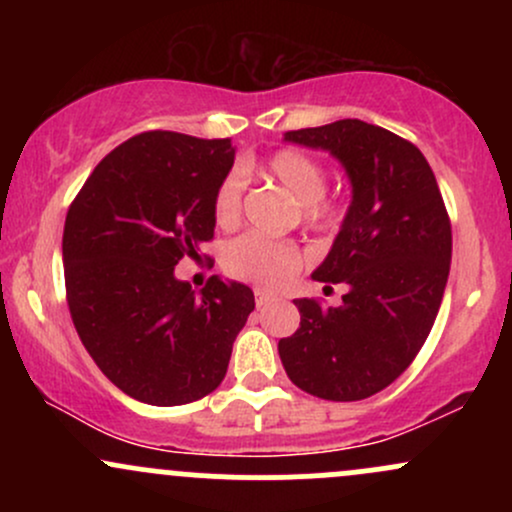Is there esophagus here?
Returning a JSON list of instances; mask_svg holds the SVG:
<instances>
[{
  "label": "esophagus",
  "mask_w": 512,
  "mask_h": 512,
  "mask_svg": "<svg viewBox=\"0 0 512 512\" xmlns=\"http://www.w3.org/2000/svg\"><path fill=\"white\" fill-rule=\"evenodd\" d=\"M269 301H274L272 293L264 291V289H255V303H257V308H262V305H267Z\"/></svg>",
  "instance_id": "esophagus-1"
}]
</instances>
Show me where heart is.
I'll use <instances>...</instances> for the list:
<instances>
[{"label":"heart","instance_id":"1","mask_svg":"<svg viewBox=\"0 0 512 512\" xmlns=\"http://www.w3.org/2000/svg\"><path fill=\"white\" fill-rule=\"evenodd\" d=\"M267 175L298 199L301 221L308 228H330L339 219V204L327 195V168L315 156L284 146L267 158ZM245 175L236 168L226 173L214 192V221L221 228H233L243 214ZM303 267V250L293 240H274L248 233L226 245L223 269L233 279L276 289L286 284Z\"/></svg>","mask_w":512,"mask_h":512}]
</instances>
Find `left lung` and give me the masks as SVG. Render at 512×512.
Returning a JSON list of instances; mask_svg holds the SVG:
<instances>
[{"label":"left lung","mask_w":512,"mask_h":512,"mask_svg":"<svg viewBox=\"0 0 512 512\" xmlns=\"http://www.w3.org/2000/svg\"><path fill=\"white\" fill-rule=\"evenodd\" d=\"M286 139L337 156L354 199L313 274L349 293L339 308L296 298L301 327L279 339V356L308 395L356 402L395 383L424 346L448 284L450 216L424 154L390 129L337 120Z\"/></svg>","instance_id":"obj_1"}]
</instances>
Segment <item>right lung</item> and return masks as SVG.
I'll return each mask as SVG.
<instances>
[{
	"mask_svg": "<svg viewBox=\"0 0 512 512\" xmlns=\"http://www.w3.org/2000/svg\"><path fill=\"white\" fill-rule=\"evenodd\" d=\"M231 139L142 132L93 168L64 221V286L96 366L156 407L221 385L233 342L255 308L245 284L175 279L182 257L214 238V192L233 166Z\"/></svg>",
	"mask_w": 512,
	"mask_h": 512,
	"instance_id": "obj_1",
	"label": "right lung"
}]
</instances>
